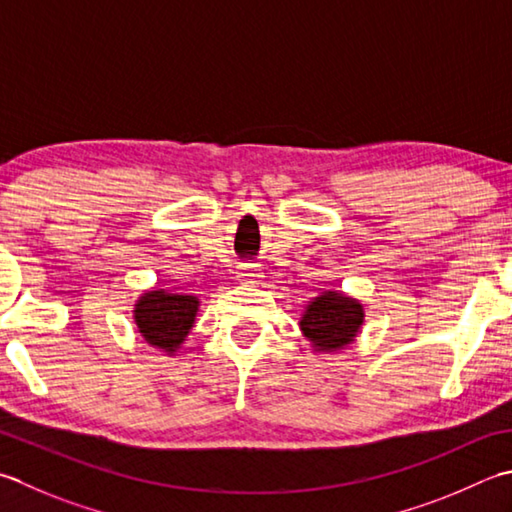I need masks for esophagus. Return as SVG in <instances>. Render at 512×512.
I'll list each match as a JSON object with an SVG mask.
<instances>
[{
	"label": "esophagus",
	"mask_w": 512,
	"mask_h": 512,
	"mask_svg": "<svg viewBox=\"0 0 512 512\" xmlns=\"http://www.w3.org/2000/svg\"><path fill=\"white\" fill-rule=\"evenodd\" d=\"M237 277H239V282H244V284H255L257 277H259V270L253 268V266H242V268H239Z\"/></svg>",
	"instance_id": "34e87169"
}]
</instances>
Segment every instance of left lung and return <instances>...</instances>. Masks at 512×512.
I'll use <instances>...</instances> for the list:
<instances>
[{
    "instance_id": "1",
    "label": "left lung",
    "mask_w": 512,
    "mask_h": 512,
    "mask_svg": "<svg viewBox=\"0 0 512 512\" xmlns=\"http://www.w3.org/2000/svg\"><path fill=\"white\" fill-rule=\"evenodd\" d=\"M364 324V306L342 290H324L310 299L299 328L317 355H330L355 342Z\"/></svg>"
}]
</instances>
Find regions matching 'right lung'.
I'll return each instance as SVG.
<instances>
[{"label": "right lung", "instance_id": "right-lung-1", "mask_svg": "<svg viewBox=\"0 0 512 512\" xmlns=\"http://www.w3.org/2000/svg\"><path fill=\"white\" fill-rule=\"evenodd\" d=\"M197 310L199 299L195 295L155 288L137 299L133 319L146 344L164 350L166 355H175L195 326Z\"/></svg>", "mask_w": 512, "mask_h": 512}]
</instances>
